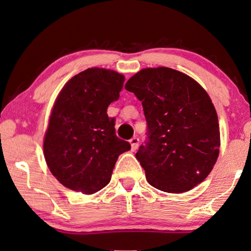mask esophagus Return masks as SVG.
I'll list each match as a JSON object with an SVG mask.
<instances>
[{"label": "esophagus", "instance_id": "esophagus-1", "mask_svg": "<svg viewBox=\"0 0 251 251\" xmlns=\"http://www.w3.org/2000/svg\"><path fill=\"white\" fill-rule=\"evenodd\" d=\"M138 144H139V139L137 137H133V138L130 139V145H131V150L136 151L138 149Z\"/></svg>", "mask_w": 251, "mask_h": 251}]
</instances>
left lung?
<instances>
[{"instance_id": "left-lung-1", "label": "left lung", "mask_w": 251, "mask_h": 251, "mask_svg": "<svg viewBox=\"0 0 251 251\" xmlns=\"http://www.w3.org/2000/svg\"><path fill=\"white\" fill-rule=\"evenodd\" d=\"M125 88L143 104L149 142L136 157L150 185L167 193H184L202 183L221 146L218 116L207 91L169 67L143 68Z\"/></svg>"}]
</instances>
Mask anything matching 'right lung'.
<instances>
[{
  "label": "right lung",
  "mask_w": 251,
  "mask_h": 251,
  "mask_svg": "<svg viewBox=\"0 0 251 251\" xmlns=\"http://www.w3.org/2000/svg\"><path fill=\"white\" fill-rule=\"evenodd\" d=\"M125 75L92 67L67 81L56 98L43 139L51 174L72 191L94 194L109 183L120 154L131 149L115 135L107 107L118 100Z\"/></svg>",
  "instance_id": "obj_1"
}]
</instances>
